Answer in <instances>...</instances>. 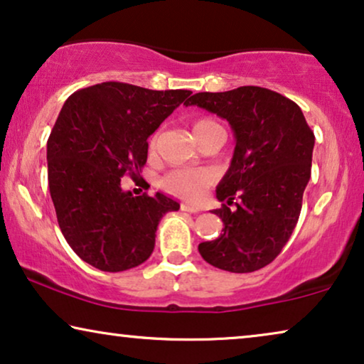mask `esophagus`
Here are the masks:
<instances>
[{
	"mask_svg": "<svg viewBox=\"0 0 364 364\" xmlns=\"http://www.w3.org/2000/svg\"><path fill=\"white\" fill-rule=\"evenodd\" d=\"M181 210L183 212H188V213H197L200 208L196 207V205H191V203H182L181 205Z\"/></svg>",
	"mask_w": 364,
	"mask_h": 364,
	"instance_id": "1",
	"label": "esophagus"
}]
</instances>
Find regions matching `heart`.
<instances>
[{"instance_id": "obj_1", "label": "heart", "mask_w": 364, "mask_h": 364, "mask_svg": "<svg viewBox=\"0 0 364 364\" xmlns=\"http://www.w3.org/2000/svg\"><path fill=\"white\" fill-rule=\"evenodd\" d=\"M217 129H222V126L217 121H213V119H197L193 122V136H196V139H200L208 132L217 131ZM156 144L157 134L151 137L149 149L154 151ZM213 182H215V172L212 168H177V171H172L162 178V188L166 192L172 193V196L186 198V200H197L203 193V191L208 186H212Z\"/></svg>"}]
</instances>
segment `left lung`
<instances>
[{
  "mask_svg": "<svg viewBox=\"0 0 364 364\" xmlns=\"http://www.w3.org/2000/svg\"><path fill=\"white\" fill-rule=\"evenodd\" d=\"M183 104L227 119L235 136L217 198L237 208L223 203L213 210L222 218L223 233L202 242L198 252L220 270H260L275 260L295 230L311 176L315 134L298 104L265 87L197 92Z\"/></svg>",
  "mask_w": 364,
  "mask_h": 364,
  "instance_id": "obj_1",
  "label": "left lung"
}]
</instances>
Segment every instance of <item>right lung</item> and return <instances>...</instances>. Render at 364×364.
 <instances>
[{
  "instance_id": "obj_1",
  "label": "right lung",
  "mask_w": 364,
  "mask_h": 364,
  "mask_svg": "<svg viewBox=\"0 0 364 364\" xmlns=\"http://www.w3.org/2000/svg\"><path fill=\"white\" fill-rule=\"evenodd\" d=\"M191 91L101 82L68 97L48 139V182L59 228L74 253L102 272H124L151 257L173 198L134 197L121 178H137L147 139Z\"/></svg>"
}]
</instances>
